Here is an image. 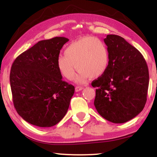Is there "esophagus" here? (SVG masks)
Wrapping results in <instances>:
<instances>
[{
    "label": "esophagus",
    "mask_w": 157,
    "mask_h": 157,
    "mask_svg": "<svg viewBox=\"0 0 157 157\" xmlns=\"http://www.w3.org/2000/svg\"><path fill=\"white\" fill-rule=\"evenodd\" d=\"M82 89H83V86H76V92L80 91Z\"/></svg>",
    "instance_id": "esophagus-1"
}]
</instances>
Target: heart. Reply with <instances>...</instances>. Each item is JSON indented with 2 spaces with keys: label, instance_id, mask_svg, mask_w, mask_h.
<instances>
[{
  "label": "heart",
  "instance_id": "obj_1",
  "mask_svg": "<svg viewBox=\"0 0 157 157\" xmlns=\"http://www.w3.org/2000/svg\"><path fill=\"white\" fill-rule=\"evenodd\" d=\"M109 52L106 45L98 38L85 36L66 47L64 55L58 57L57 68L67 80H72L77 68L78 74L75 78L78 83H85L90 76L97 78L109 67Z\"/></svg>",
  "mask_w": 157,
  "mask_h": 157
}]
</instances>
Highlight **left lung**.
<instances>
[{
    "label": "left lung",
    "instance_id": "1",
    "mask_svg": "<svg viewBox=\"0 0 157 157\" xmlns=\"http://www.w3.org/2000/svg\"><path fill=\"white\" fill-rule=\"evenodd\" d=\"M109 52V67L91 83L98 113L105 119L121 124L136 117L147 102L149 69L142 54L117 35L104 38Z\"/></svg>",
    "mask_w": 157,
    "mask_h": 157
}]
</instances>
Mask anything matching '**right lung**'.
Segmentation results:
<instances>
[{"label": "right lung", "instance_id": "add662e5", "mask_svg": "<svg viewBox=\"0 0 157 157\" xmlns=\"http://www.w3.org/2000/svg\"><path fill=\"white\" fill-rule=\"evenodd\" d=\"M68 38L38 41L19 55L10 73L13 102L17 113L31 124L51 127L64 117L75 88L62 80L56 61Z\"/></svg>", "mask_w": 157, "mask_h": 157}]
</instances>
